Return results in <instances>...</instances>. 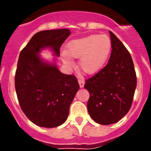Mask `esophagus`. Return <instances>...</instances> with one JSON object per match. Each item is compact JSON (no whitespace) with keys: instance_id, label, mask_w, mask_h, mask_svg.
Instances as JSON below:
<instances>
[{"instance_id":"34e87169","label":"esophagus","mask_w":151,"mask_h":151,"mask_svg":"<svg viewBox=\"0 0 151 151\" xmlns=\"http://www.w3.org/2000/svg\"><path fill=\"white\" fill-rule=\"evenodd\" d=\"M78 83H79L80 88H83L84 87V84H85V80L83 78H78Z\"/></svg>"}]
</instances>
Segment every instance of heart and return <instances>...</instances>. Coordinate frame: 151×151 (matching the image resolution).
<instances>
[{"label":"heart","instance_id":"obj_1","mask_svg":"<svg viewBox=\"0 0 151 151\" xmlns=\"http://www.w3.org/2000/svg\"><path fill=\"white\" fill-rule=\"evenodd\" d=\"M110 50L111 41L105 35H92L73 40L66 46L67 53L72 57L79 58L78 66L88 74L96 73L104 66ZM68 55L64 54V57L69 62L70 57Z\"/></svg>","mask_w":151,"mask_h":151}]
</instances>
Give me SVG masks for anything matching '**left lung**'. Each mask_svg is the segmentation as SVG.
Returning a JSON list of instances; mask_svg holds the SVG:
<instances>
[{"label":"left lung","instance_id":"1","mask_svg":"<svg viewBox=\"0 0 151 151\" xmlns=\"http://www.w3.org/2000/svg\"><path fill=\"white\" fill-rule=\"evenodd\" d=\"M110 35L112 50L107 64L85 84L90 94L87 104L89 115L101 125L116 123L126 115L137 85L131 54L110 31Z\"/></svg>","mask_w":151,"mask_h":151}]
</instances>
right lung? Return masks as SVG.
<instances>
[{
  "mask_svg": "<svg viewBox=\"0 0 151 151\" xmlns=\"http://www.w3.org/2000/svg\"><path fill=\"white\" fill-rule=\"evenodd\" d=\"M70 34L68 29L41 31L32 36L19 54L15 74L17 98L25 115L38 126L54 128L65 122L79 89L74 75L60 73L38 54L41 49L51 47L60 56L61 45Z\"/></svg>",
  "mask_w": 151,
  "mask_h": 151,
  "instance_id": "obj_1",
  "label": "right lung"
}]
</instances>
